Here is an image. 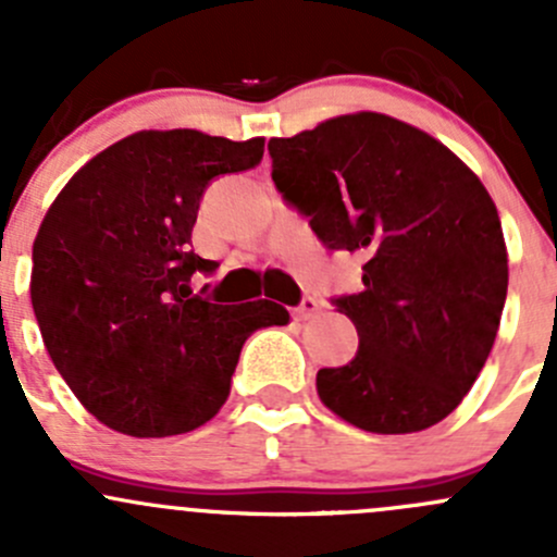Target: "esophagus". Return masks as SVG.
<instances>
[{"instance_id":"34e87169","label":"esophagus","mask_w":557,"mask_h":557,"mask_svg":"<svg viewBox=\"0 0 557 557\" xmlns=\"http://www.w3.org/2000/svg\"><path fill=\"white\" fill-rule=\"evenodd\" d=\"M320 310V305H318V299H312V296H305V299L299 301V307H296L294 310V314L299 320H307V318H312L314 312Z\"/></svg>"}]
</instances>
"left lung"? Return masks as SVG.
Masks as SVG:
<instances>
[{
    "label": "left lung",
    "instance_id": "obj_1",
    "mask_svg": "<svg viewBox=\"0 0 557 557\" xmlns=\"http://www.w3.org/2000/svg\"><path fill=\"white\" fill-rule=\"evenodd\" d=\"M274 188L329 250L363 256L336 296L358 352L320 369L331 412L372 434L445 420L485 367L507 301V245L485 185L445 145L380 112L269 139Z\"/></svg>",
    "mask_w": 557,
    "mask_h": 557
}]
</instances>
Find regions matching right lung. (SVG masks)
I'll use <instances>...</instances> for the list:
<instances>
[{
	"instance_id": "obj_1",
	"label": "right lung",
	"mask_w": 557,
	"mask_h": 557,
	"mask_svg": "<svg viewBox=\"0 0 557 557\" xmlns=\"http://www.w3.org/2000/svg\"><path fill=\"white\" fill-rule=\"evenodd\" d=\"M263 139L137 132L94 156L50 205L32 250V307L48 356L83 407L128 436H174L215 418L247 336L288 323L274 301L212 305L190 250L221 174L261 164Z\"/></svg>"
}]
</instances>
